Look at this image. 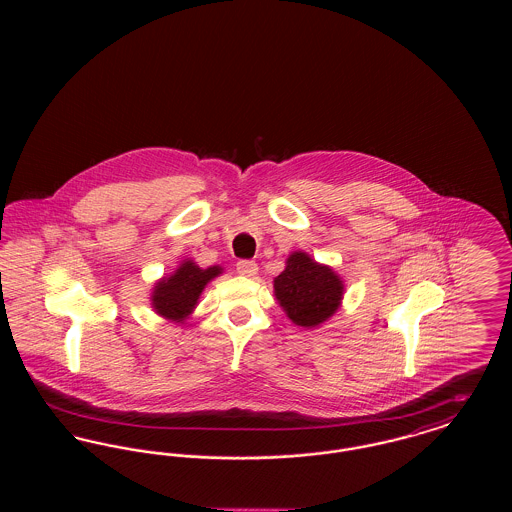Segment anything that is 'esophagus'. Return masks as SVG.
Returning <instances> with one entry per match:
<instances>
[{
  "instance_id": "1",
  "label": "esophagus",
  "mask_w": 512,
  "mask_h": 512,
  "mask_svg": "<svg viewBox=\"0 0 512 512\" xmlns=\"http://www.w3.org/2000/svg\"><path fill=\"white\" fill-rule=\"evenodd\" d=\"M236 268H238V272H240L242 276H245V278H253V276L257 274V270H259L257 263H253V261H240Z\"/></svg>"
}]
</instances>
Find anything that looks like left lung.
Wrapping results in <instances>:
<instances>
[{
  "mask_svg": "<svg viewBox=\"0 0 512 512\" xmlns=\"http://www.w3.org/2000/svg\"><path fill=\"white\" fill-rule=\"evenodd\" d=\"M274 297L295 326L317 328L336 315L345 284L340 274L305 251H293L272 282Z\"/></svg>",
  "mask_w": 512,
  "mask_h": 512,
  "instance_id": "obj_1",
  "label": "left lung"
}]
</instances>
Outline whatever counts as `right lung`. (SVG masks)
Returning <instances> with one entry per match:
<instances>
[{
    "instance_id": "1",
    "label": "right lung",
    "mask_w": 512,
    "mask_h": 512,
    "mask_svg": "<svg viewBox=\"0 0 512 512\" xmlns=\"http://www.w3.org/2000/svg\"><path fill=\"white\" fill-rule=\"evenodd\" d=\"M222 274V267L201 268L194 259H184L178 268L159 278L151 290V307L159 317L184 322L199 303L205 286Z\"/></svg>"
}]
</instances>
